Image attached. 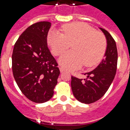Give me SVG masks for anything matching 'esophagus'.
I'll return each instance as SVG.
<instances>
[{
  "label": "esophagus",
  "mask_w": 130,
  "mask_h": 130,
  "mask_svg": "<svg viewBox=\"0 0 130 130\" xmlns=\"http://www.w3.org/2000/svg\"><path fill=\"white\" fill-rule=\"evenodd\" d=\"M59 69H60V72H61V73H63V72H65V70H64L62 67H60Z\"/></svg>",
  "instance_id": "esophagus-1"
}]
</instances>
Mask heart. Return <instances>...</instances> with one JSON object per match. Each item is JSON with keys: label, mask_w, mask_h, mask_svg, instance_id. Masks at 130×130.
<instances>
[{"label": "heart", "mask_w": 130, "mask_h": 130, "mask_svg": "<svg viewBox=\"0 0 130 130\" xmlns=\"http://www.w3.org/2000/svg\"><path fill=\"white\" fill-rule=\"evenodd\" d=\"M62 33L52 30L47 36V43L55 56H59L72 45L73 51L67 52L58 61L63 68L74 70L83 64L94 66L100 61L107 47L104 34L85 23H73L62 26Z\"/></svg>", "instance_id": "obj_1"}]
</instances>
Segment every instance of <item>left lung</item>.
Returning <instances> with one entry per match:
<instances>
[{"instance_id": "1", "label": "left lung", "mask_w": 130, "mask_h": 130, "mask_svg": "<svg viewBox=\"0 0 130 130\" xmlns=\"http://www.w3.org/2000/svg\"><path fill=\"white\" fill-rule=\"evenodd\" d=\"M107 39L105 58L92 72L86 73L83 80L72 76L71 87L73 96L81 103L90 104L100 100L112 83L117 68L118 52L116 42L109 32L100 28Z\"/></svg>"}]
</instances>
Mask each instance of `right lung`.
<instances>
[{"label": "right lung", "instance_id": "1", "mask_svg": "<svg viewBox=\"0 0 130 130\" xmlns=\"http://www.w3.org/2000/svg\"><path fill=\"white\" fill-rule=\"evenodd\" d=\"M51 23L30 25L21 34L12 53V72L21 91L35 103L53 97L60 70L47 43Z\"/></svg>", "mask_w": 130, "mask_h": 130}]
</instances>
